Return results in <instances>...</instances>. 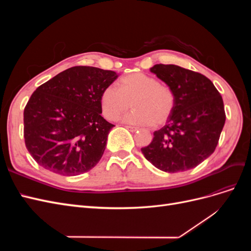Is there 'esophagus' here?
Here are the masks:
<instances>
[{"label": "esophagus", "instance_id": "esophagus-1", "mask_svg": "<svg viewBox=\"0 0 251 251\" xmlns=\"http://www.w3.org/2000/svg\"><path fill=\"white\" fill-rule=\"evenodd\" d=\"M125 127H126L127 130H130L131 132H135V131H137V130H138V127L132 126H125Z\"/></svg>", "mask_w": 251, "mask_h": 251}]
</instances>
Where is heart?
I'll use <instances>...</instances> for the list:
<instances>
[{
  "instance_id": "1",
  "label": "heart",
  "mask_w": 251,
  "mask_h": 251,
  "mask_svg": "<svg viewBox=\"0 0 251 251\" xmlns=\"http://www.w3.org/2000/svg\"><path fill=\"white\" fill-rule=\"evenodd\" d=\"M134 110L124 121L133 125L160 126L170 118L176 104L173 89L144 73H132L114 85L105 87L100 96L103 115L116 120L131 107Z\"/></svg>"
}]
</instances>
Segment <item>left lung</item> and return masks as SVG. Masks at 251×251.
Returning a JSON list of instances; mask_svg holds the SVG:
<instances>
[{
  "mask_svg": "<svg viewBox=\"0 0 251 251\" xmlns=\"http://www.w3.org/2000/svg\"><path fill=\"white\" fill-rule=\"evenodd\" d=\"M151 72L173 89L176 104L166 125L141 149L142 154L163 172L194 169L217 148L226 119L222 96L201 73L163 64L155 65Z\"/></svg>",
  "mask_w": 251,
  "mask_h": 251,
  "instance_id": "1",
  "label": "left lung"
}]
</instances>
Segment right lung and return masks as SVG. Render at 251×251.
<instances>
[{
	"instance_id": "right-lung-1",
	"label": "right lung",
	"mask_w": 251,
	"mask_h": 251,
	"mask_svg": "<svg viewBox=\"0 0 251 251\" xmlns=\"http://www.w3.org/2000/svg\"><path fill=\"white\" fill-rule=\"evenodd\" d=\"M116 72L75 66L37 88L24 109V138L36 163L77 176L100 162L114 125L101 116L100 96Z\"/></svg>"
}]
</instances>
